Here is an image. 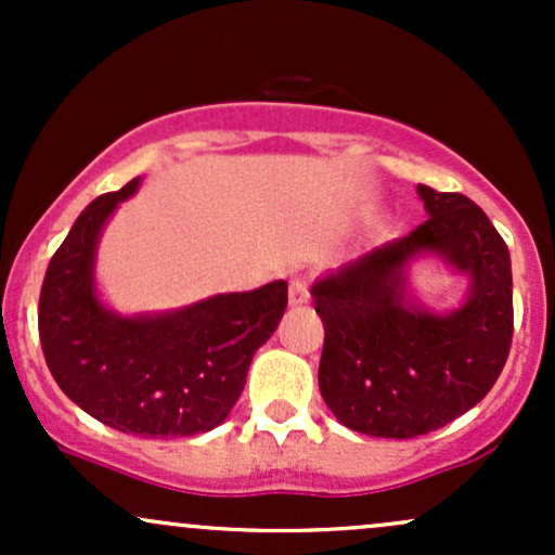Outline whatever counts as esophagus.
Returning a JSON list of instances; mask_svg holds the SVG:
<instances>
[{"mask_svg":"<svg viewBox=\"0 0 555 555\" xmlns=\"http://www.w3.org/2000/svg\"><path fill=\"white\" fill-rule=\"evenodd\" d=\"M310 299V284L302 273H295L289 282V305H305Z\"/></svg>","mask_w":555,"mask_h":555,"instance_id":"esophagus-1","label":"esophagus"}]
</instances>
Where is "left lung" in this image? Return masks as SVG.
Masks as SVG:
<instances>
[{
    "instance_id": "left-lung-1",
    "label": "left lung",
    "mask_w": 555,
    "mask_h": 555,
    "mask_svg": "<svg viewBox=\"0 0 555 555\" xmlns=\"http://www.w3.org/2000/svg\"><path fill=\"white\" fill-rule=\"evenodd\" d=\"M428 221L313 284L323 339L318 386L341 425L415 438L464 415L493 388L512 347V258L480 206L417 184ZM436 257L468 276L460 309H425L409 271Z\"/></svg>"
}]
</instances>
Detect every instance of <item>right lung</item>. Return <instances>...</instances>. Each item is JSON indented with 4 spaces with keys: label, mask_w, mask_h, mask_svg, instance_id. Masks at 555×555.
<instances>
[{
    "label": "right lung",
    "mask_w": 555,
    "mask_h": 555,
    "mask_svg": "<svg viewBox=\"0 0 555 555\" xmlns=\"http://www.w3.org/2000/svg\"><path fill=\"white\" fill-rule=\"evenodd\" d=\"M140 177L95 197L49 260L38 299L43 358L80 410L119 433L182 438L227 420L253 354L286 310V282L125 315L101 299L95 253L106 221Z\"/></svg>",
    "instance_id": "obj_1"
}]
</instances>
